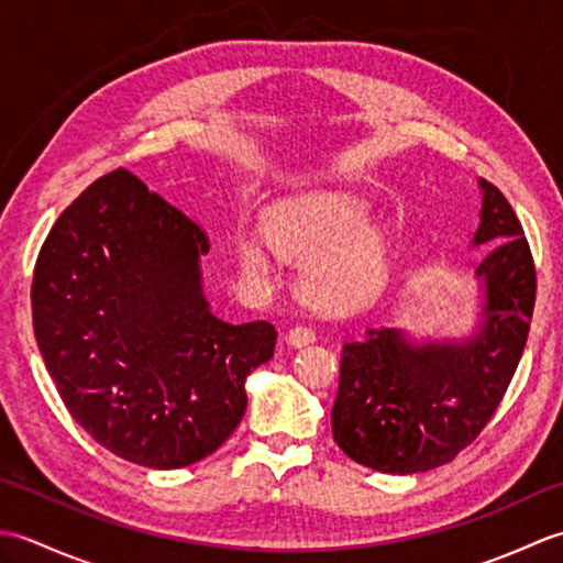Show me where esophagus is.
Masks as SVG:
<instances>
[{
	"label": "esophagus",
	"mask_w": 563,
	"mask_h": 563,
	"mask_svg": "<svg viewBox=\"0 0 563 563\" xmlns=\"http://www.w3.org/2000/svg\"><path fill=\"white\" fill-rule=\"evenodd\" d=\"M314 339H317V333L309 327H295L288 333V345H292V349H302V345L314 343Z\"/></svg>",
	"instance_id": "obj_1"
}]
</instances>
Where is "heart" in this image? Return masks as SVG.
I'll return each instance as SVG.
<instances>
[{
  "mask_svg": "<svg viewBox=\"0 0 563 563\" xmlns=\"http://www.w3.org/2000/svg\"><path fill=\"white\" fill-rule=\"evenodd\" d=\"M263 232L280 256L305 261L302 292L319 307L361 305L385 283V236L369 227V206L363 198L319 194L278 202L263 214ZM236 258L249 280H271L273 261L258 239L244 236Z\"/></svg>",
  "mask_w": 563,
  "mask_h": 563,
  "instance_id": "b5f03b06",
  "label": "heart"
}]
</instances>
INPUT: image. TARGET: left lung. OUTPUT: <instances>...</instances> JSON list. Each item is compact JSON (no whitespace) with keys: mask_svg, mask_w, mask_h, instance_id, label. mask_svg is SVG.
<instances>
[{"mask_svg":"<svg viewBox=\"0 0 563 563\" xmlns=\"http://www.w3.org/2000/svg\"><path fill=\"white\" fill-rule=\"evenodd\" d=\"M472 246H492L476 268L479 312L462 339H416L367 329L341 355L331 411L336 445L382 474L435 470L470 445L498 409L528 343L534 263L510 202L479 178Z\"/></svg>","mask_w":563,"mask_h":563,"instance_id":"8db88e82","label":"left lung"}]
</instances>
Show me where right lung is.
Wrapping results in <instances>:
<instances>
[{
  "label": "right lung",
  "instance_id": "obj_1",
  "mask_svg": "<svg viewBox=\"0 0 563 563\" xmlns=\"http://www.w3.org/2000/svg\"><path fill=\"white\" fill-rule=\"evenodd\" d=\"M208 236L125 169L59 214L35 263L33 331L71 418L118 457L181 470L246 411V377L273 357L268 321L210 312Z\"/></svg>",
  "mask_w": 563,
  "mask_h": 563
}]
</instances>
